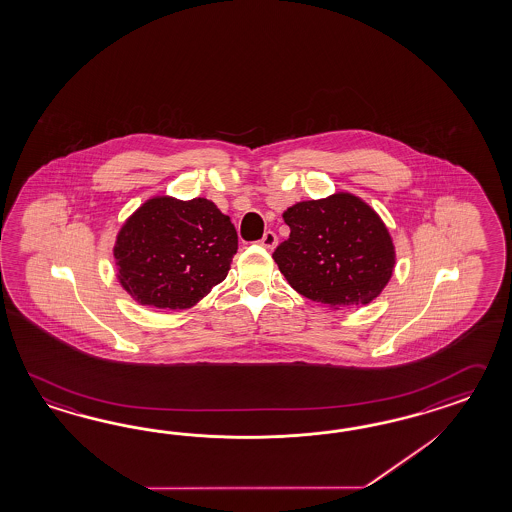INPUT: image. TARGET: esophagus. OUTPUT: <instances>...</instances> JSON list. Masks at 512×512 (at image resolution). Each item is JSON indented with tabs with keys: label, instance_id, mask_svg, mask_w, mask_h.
Instances as JSON below:
<instances>
[{
	"label": "esophagus",
	"instance_id": "34e87169",
	"mask_svg": "<svg viewBox=\"0 0 512 512\" xmlns=\"http://www.w3.org/2000/svg\"><path fill=\"white\" fill-rule=\"evenodd\" d=\"M259 244H261L262 248L274 250L275 246H277V235H275L274 231H266L262 235L261 240H259Z\"/></svg>",
	"mask_w": 512,
	"mask_h": 512
}]
</instances>
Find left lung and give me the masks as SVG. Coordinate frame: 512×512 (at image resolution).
Segmentation results:
<instances>
[{
	"label": "left lung",
	"mask_w": 512,
	"mask_h": 512,
	"mask_svg": "<svg viewBox=\"0 0 512 512\" xmlns=\"http://www.w3.org/2000/svg\"><path fill=\"white\" fill-rule=\"evenodd\" d=\"M283 218L290 237L275 248L274 261L301 296L337 309L366 305L387 287L394 244L381 218L357 196L301 201Z\"/></svg>",
	"instance_id": "1"
}]
</instances>
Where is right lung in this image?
<instances>
[{
  "label": "right lung",
  "instance_id": "1",
  "mask_svg": "<svg viewBox=\"0 0 512 512\" xmlns=\"http://www.w3.org/2000/svg\"><path fill=\"white\" fill-rule=\"evenodd\" d=\"M238 250L231 218L205 198L146 201L116 238L118 279L155 309H188L222 283Z\"/></svg>",
  "mask_w": 512,
  "mask_h": 512
}]
</instances>
